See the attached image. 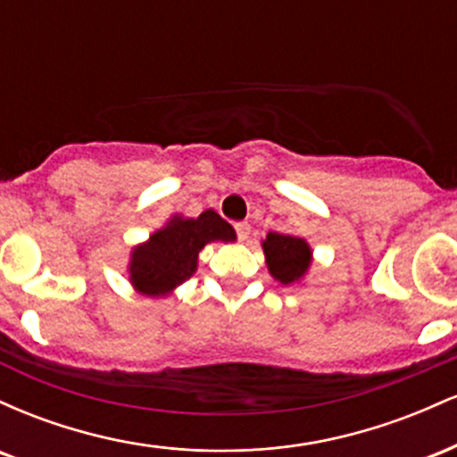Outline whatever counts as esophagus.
Listing matches in <instances>:
<instances>
[{
	"label": "esophagus",
	"mask_w": 457,
	"mask_h": 457,
	"mask_svg": "<svg viewBox=\"0 0 457 457\" xmlns=\"http://www.w3.org/2000/svg\"><path fill=\"white\" fill-rule=\"evenodd\" d=\"M234 229H236V236H238V240H245L249 238V234H251V225L246 223V221H240V223H236L234 225Z\"/></svg>",
	"instance_id": "obj_1"
}]
</instances>
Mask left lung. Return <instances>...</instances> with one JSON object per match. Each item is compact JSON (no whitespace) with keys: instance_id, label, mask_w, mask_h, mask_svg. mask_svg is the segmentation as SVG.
<instances>
[{"instance_id":"1","label":"left lung","mask_w":457,"mask_h":457,"mask_svg":"<svg viewBox=\"0 0 457 457\" xmlns=\"http://www.w3.org/2000/svg\"><path fill=\"white\" fill-rule=\"evenodd\" d=\"M262 246H264L266 264H269L270 275L275 279L287 286V283H295L305 275L309 262H312V251L303 238L269 232Z\"/></svg>"}]
</instances>
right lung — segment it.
<instances>
[{"instance_id":"obj_1","label":"right lung","mask_w":457,"mask_h":457,"mask_svg":"<svg viewBox=\"0 0 457 457\" xmlns=\"http://www.w3.org/2000/svg\"><path fill=\"white\" fill-rule=\"evenodd\" d=\"M234 238L232 225L214 211L202 212L197 219H171L167 228L159 229L133 253L130 281L148 296L167 295L195 272L204 245Z\"/></svg>"}]
</instances>
